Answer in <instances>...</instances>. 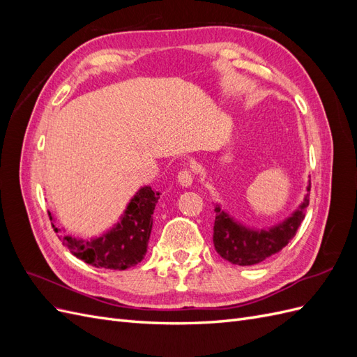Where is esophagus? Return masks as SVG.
I'll return each instance as SVG.
<instances>
[{
	"instance_id": "1",
	"label": "esophagus",
	"mask_w": 357,
	"mask_h": 357,
	"mask_svg": "<svg viewBox=\"0 0 357 357\" xmlns=\"http://www.w3.org/2000/svg\"><path fill=\"white\" fill-rule=\"evenodd\" d=\"M177 178H178L180 186H183V188H189V186H192V183H193L192 172H190V171H188V169H183V171H180V172H178V176H177Z\"/></svg>"
}]
</instances>
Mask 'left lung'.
<instances>
[{
  "label": "left lung",
  "mask_w": 357,
  "mask_h": 357,
  "mask_svg": "<svg viewBox=\"0 0 357 357\" xmlns=\"http://www.w3.org/2000/svg\"><path fill=\"white\" fill-rule=\"evenodd\" d=\"M310 189L311 183L308 180L304 199L301 201L294 213L282 222L271 226H262V228H255V226L236 220L229 211L222 207V204H215V220L213 228L215 252L225 261L240 266L261 264L269 256L278 253L296 235L301 222L305 218L310 204Z\"/></svg>",
  "instance_id": "1"
}]
</instances>
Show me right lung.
Wrapping results in <instances>:
<instances>
[{"label":"right lung","instance_id":"1","mask_svg":"<svg viewBox=\"0 0 357 357\" xmlns=\"http://www.w3.org/2000/svg\"><path fill=\"white\" fill-rule=\"evenodd\" d=\"M159 198L160 193L152 186H142L129 199L123 213L110 229L91 238L63 235L61 236L62 243L75 257L96 268L123 271L135 266L146 256L153 226L152 214ZM49 215L50 220L55 222L53 214L49 213ZM55 231L66 232V228H55Z\"/></svg>","mask_w":357,"mask_h":357}]
</instances>
